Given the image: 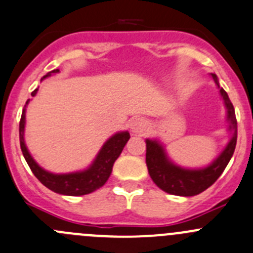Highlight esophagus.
<instances>
[{
	"instance_id": "1",
	"label": "esophagus",
	"mask_w": 253,
	"mask_h": 253,
	"mask_svg": "<svg viewBox=\"0 0 253 253\" xmlns=\"http://www.w3.org/2000/svg\"><path fill=\"white\" fill-rule=\"evenodd\" d=\"M148 127V122L143 117H133L129 122V129L132 133H143Z\"/></svg>"
}]
</instances>
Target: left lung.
Here are the masks:
<instances>
[{
	"label": "left lung",
	"instance_id": "1",
	"mask_svg": "<svg viewBox=\"0 0 253 253\" xmlns=\"http://www.w3.org/2000/svg\"><path fill=\"white\" fill-rule=\"evenodd\" d=\"M211 78L219 87L220 95L226 107V120L229 122L227 129L231 132V138L221 153L209 166L204 168H184L169 158L163 143L159 139H146V163L149 175L156 185L168 194L194 197L207 190L221 175L235 152L237 141V121L234 106L226 91L220 87L216 75L211 74Z\"/></svg>",
	"mask_w": 253,
	"mask_h": 253
}]
</instances>
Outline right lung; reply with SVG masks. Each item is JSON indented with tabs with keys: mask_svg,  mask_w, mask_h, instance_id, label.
<instances>
[{
	"mask_svg": "<svg viewBox=\"0 0 253 253\" xmlns=\"http://www.w3.org/2000/svg\"><path fill=\"white\" fill-rule=\"evenodd\" d=\"M59 73V69L51 70L48 74L44 75L42 80L50 77L51 74ZM38 89L32 92V96H36ZM29 100H27L24 105L23 112H22L21 122H19V142H21V149L23 153L24 159L28 163L29 168L33 171L39 181L50 189L51 192L58 193L61 195H69V197H79V195L90 194L95 192L96 189L101 188L107 181L109 176L111 175L112 167L115 161L120 157L122 149L126 146L127 141L129 139L128 131H121L115 133L110 137L101 149L99 151L97 156L92 161V163L86 169H83L79 171H72V173L55 174L51 171L45 170L42 168L32 154L29 153L28 148L24 142V126H26V107L28 105Z\"/></svg>",
	"mask_w": 253,
	"mask_h": 253,
	"instance_id": "1",
	"label": "right lung"
}]
</instances>
